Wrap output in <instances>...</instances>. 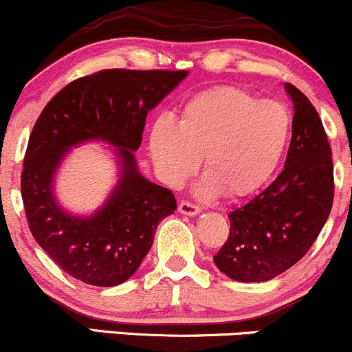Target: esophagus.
<instances>
[{"mask_svg": "<svg viewBox=\"0 0 352 352\" xmlns=\"http://www.w3.org/2000/svg\"><path fill=\"white\" fill-rule=\"evenodd\" d=\"M177 210H179V214H184V216H197V214L201 212V209L197 208V206L191 204V202H181L179 206H177Z\"/></svg>", "mask_w": 352, "mask_h": 352, "instance_id": "34e87169", "label": "esophagus"}]
</instances>
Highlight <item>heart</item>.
<instances>
[{
	"label": "heart",
	"mask_w": 352,
	"mask_h": 352,
	"mask_svg": "<svg viewBox=\"0 0 352 352\" xmlns=\"http://www.w3.org/2000/svg\"><path fill=\"white\" fill-rule=\"evenodd\" d=\"M292 131L290 111L237 87H214L189 98L175 123L155 120L148 150L161 179L183 186L202 158L204 197L249 196L262 188L282 160Z\"/></svg>",
	"instance_id": "b5f03b06"
}]
</instances>
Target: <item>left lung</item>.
<instances>
[{
    "mask_svg": "<svg viewBox=\"0 0 352 352\" xmlns=\"http://www.w3.org/2000/svg\"><path fill=\"white\" fill-rule=\"evenodd\" d=\"M285 90L295 115L283 171L229 214V237L214 255L216 267L235 282H268L295 265L333 208V160L323 123L307 95L292 84Z\"/></svg>",
    "mask_w": 352,
    "mask_h": 352,
    "instance_id": "1",
    "label": "left lung"
}]
</instances>
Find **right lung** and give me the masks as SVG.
Listing matches in <instances>:
<instances>
[{"label":"right lung","mask_w":352,"mask_h":352,"mask_svg":"<svg viewBox=\"0 0 352 352\" xmlns=\"http://www.w3.org/2000/svg\"><path fill=\"white\" fill-rule=\"evenodd\" d=\"M188 74L107 69L70 82L44 107L29 136L21 196L32 237L65 274L94 287L126 282L176 210L173 192L140 173L135 151L148 111ZM89 141L112 146L119 177L101 208L82 217L60 206L55 176L68 151Z\"/></svg>","instance_id":"add662e5"}]
</instances>
